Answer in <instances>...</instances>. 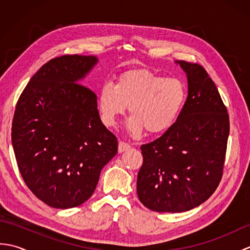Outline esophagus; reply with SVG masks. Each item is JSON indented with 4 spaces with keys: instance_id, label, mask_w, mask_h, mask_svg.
<instances>
[{
    "instance_id": "obj_1",
    "label": "esophagus",
    "mask_w": 250,
    "mask_h": 250,
    "mask_svg": "<svg viewBox=\"0 0 250 250\" xmlns=\"http://www.w3.org/2000/svg\"><path fill=\"white\" fill-rule=\"evenodd\" d=\"M131 146L128 144V143H125V142H119L118 144V152H124L125 150L130 149Z\"/></svg>"
}]
</instances>
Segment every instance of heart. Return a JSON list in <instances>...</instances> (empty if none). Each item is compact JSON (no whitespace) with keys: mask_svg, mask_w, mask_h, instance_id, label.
I'll list each match as a JSON object with an SVG mask.
<instances>
[{"mask_svg":"<svg viewBox=\"0 0 250 250\" xmlns=\"http://www.w3.org/2000/svg\"><path fill=\"white\" fill-rule=\"evenodd\" d=\"M187 97V87L180 79L141 68L120 74L115 84H103L98 107L101 120L108 128L116 125L129 106L132 116L126 128L132 135L139 136L145 129L150 134H160L175 125Z\"/></svg>","mask_w":250,"mask_h":250,"instance_id":"obj_1","label":"heart"}]
</instances>
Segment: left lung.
Here are the masks:
<instances>
[{"label": "left lung", "instance_id": "8db88e82", "mask_svg": "<svg viewBox=\"0 0 250 250\" xmlns=\"http://www.w3.org/2000/svg\"><path fill=\"white\" fill-rule=\"evenodd\" d=\"M187 75L188 97L171 129L142 145L137 195L158 213L194 208L218 187L230 121L215 83L203 66L175 61Z\"/></svg>", "mask_w": 250, "mask_h": 250}]
</instances>
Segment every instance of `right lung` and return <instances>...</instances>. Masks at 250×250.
<instances>
[{
    "label": "right lung",
    "mask_w": 250,
    "mask_h": 250,
    "mask_svg": "<svg viewBox=\"0 0 250 250\" xmlns=\"http://www.w3.org/2000/svg\"><path fill=\"white\" fill-rule=\"evenodd\" d=\"M94 56H62L42 66L16 106L12 143L21 176L45 204L72 208L94 192L118 150L100 118L97 95L82 83Z\"/></svg>",
    "instance_id": "obj_1"
}]
</instances>
